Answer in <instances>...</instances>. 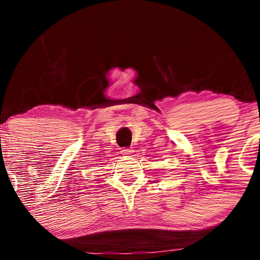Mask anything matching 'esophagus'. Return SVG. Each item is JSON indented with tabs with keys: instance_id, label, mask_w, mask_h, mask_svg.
Returning a JSON list of instances; mask_svg holds the SVG:
<instances>
[{
	"instance_id": "34e87169",
	"label": "esophagus",
	"mask_w": 260,
	"mask_h": 260,
	"mask_svg": "<svg viewBox=\"0 0 260 260\" xmlns=\"http://www.w3.org/2000/svg\"><path fill=\"white\" fill-rule=\"evenodd\" d=\"M120 154H123V155L133 154V149H131V148H123L122 150H120Z\"/></svg>"
}]
</instances>
